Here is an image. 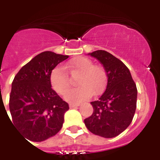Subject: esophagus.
Returning <instances> with one entry per match:
<instances>
[{"mask_svg":"<svg viewBox=\"0 0 160 160\" xmlns=\"http://www.w3.org/2000/svg\"><path fill=\"white\" fill-rule=\"evenodd\" d=\"M79 106H80V103H70L69 104V107H71V108L79 107Z\"/></svg>","mask_w":160,"mask_h":160,"instance_id":"esophagus-1","label":"esophagus"}]
</instances>
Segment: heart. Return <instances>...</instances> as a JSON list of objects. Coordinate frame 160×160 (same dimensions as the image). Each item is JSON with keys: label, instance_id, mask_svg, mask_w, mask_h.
I'll return each mask as SVG.
<instances>
[{"label": "heart", "instance_id": "1", "mask_svg": "<svg viewBox=\"0 0 160 160\" xmlns=\"http://www.w3.org/2000/svg\"><path fill=\"white\" fill-rule=\"evenodd\" d=\"M72 78H76L78 88L69 92L66 99L69 102H81L89 98L92 94L98 95L102 92L107 84V73L104 68L94 65L93 62L86 57H76L67 64ZM50 84L58 94L63 96L72 88V80L62 67L53 68L49 76Z\"/></svg>", "mask_w": 160, "mask_h": 160}]
</instances>
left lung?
<instances>
[{
	"label": "left lung",
	"instance_id": "8db88e82",
	"mask_svg": "<svg viewBox=\"0 0 160 160\" xmlns=\"http://www.w3.org/2000/svg\"><path fill=\"white\" fill-rule=\"evenodd\" d=\"M88 54L102 64L107 76L106 90L98 100L92 102L93 112L84 119L92 133L106 138L118 136L128 128L137 107L138 89L128 68L105 50Z\"/></svg>",
	"mask_w": 160,
	"mask_h": 160
}]
</instances>
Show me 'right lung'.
<instances>
[{
	"mask_svg": "<svg viewBox=\"0 0 160 160\" xmlns=\"http://www.w3.org/2000/svg\"><path fill=\"white\" fill-rule=\"evenodd\" d=\"M68 57L42 52L14 76L9 103L11 123L26 139L42 142L56 135L62 127L69 106L51 88L49 76Z\"/></svg>",
	"mask_w": 160,
	"mask_h": 160,
	"instance_id": "right-lung-1",
	"label": "right lung"
}]
</instances>
